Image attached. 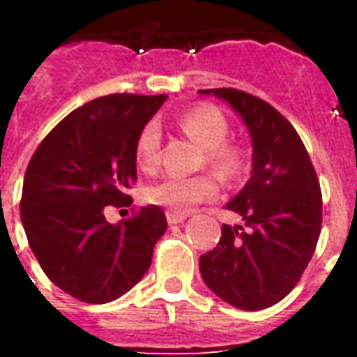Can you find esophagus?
I'll list each match as a JSON object with an SVG mask.
<instances>
[{
	"label": "esophagus",
	"mask_w": 357,
	"mask_h": 357,
	"mask_svg": "<svg viewBox=\"0 0 357 357\" xmlns=\"http://www.w3.org/2000/svg\"><path fill=\"white\" fill-rule=\"evenodd\" d=\"M185 218H187L185 212H166V220H168V224L170 225L181 224Z\"/></svg>",
	"instance_id": "obj_1"
}]
</instances>
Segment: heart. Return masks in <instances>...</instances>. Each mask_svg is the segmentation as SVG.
<instances>
[{
    "label": "heart",
    "mask_w": 357,
    "mask_h": 357,
    "mask_svg": "<svg viewBox=\"0 0 357 357\" xmlns=\"http://www.w3.org/2000/svg\"><path fill=\"white\" fill-rule=\"evenodd\" d=\"M179 126L199 147L206 151V160L218 174H222L224 178H231L241 170L243 153L233 145H225L229 126L222 112L210 107L193 109L179 118ZM135 160L143 170L149 172L156 168L160 160V130L156 124L143 128L139 139L135 143ZM216 193V181L210 176H166L145 187L143 199L149 204L162 206L170 212H185L195 204L212 199Z\"/></svg>",
    "instance_id": "b5f03b06"
}]
</instances>
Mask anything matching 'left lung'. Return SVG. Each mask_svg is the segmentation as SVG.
I'll return each mask as SVG.
<instances>
[{"label":"left lung","instance_id":"8db88e82","mask_svg":"<svg viewBox=\"0 0 357 357\" xmlns=\"http://www.w3.org/2000/svg\"><path fill=\"white\" fill-rule=\"evenodd\" d=\"M231 107L247 126L252 172L225 204L243 225H222L216 248L199 268L210 291L239 310L283 300L314 256L321 231V189L306 147L271 105L239 89H201Z\"/></svg>","mask_w":357,"mask_h":357}]
</instances>
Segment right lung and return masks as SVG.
I'll return each instance as SVG.
<instances>
[{"mask_svg":"<svg viewBox=\"0 0 357 357\" xmlns=\"http://www.w3.org/2000/svg\"><path fill=\"white\" fill-rule=\"evenodd\" d=\"M166 95L97 97L63 118L36 149L22 183L20 220L45 275L88 304L120 298L147 273L166 231L155 204L109 224L107 206H130L135 143Z\"/></svg>","mask_w":357,"mask_h":357,"instance_id":"1","label":"right lung"}]
</instances>
